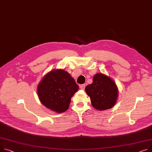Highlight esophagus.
<instances>
[{"mask_svg":"<svg viewBox=\"0 0 152 152\" xmlns=\"http://www.w3.org/2000/svg\"><path fill=\"white\" fill-rule=\"evenodd\" d=\"M79 87H80V89L84 90V89H85V87H86V85H85V84H81V85H80Z\"/></svg>","mask_w":152,"mask_h":152,"instance_id":"1","label":"esophagus"}]
</instances>
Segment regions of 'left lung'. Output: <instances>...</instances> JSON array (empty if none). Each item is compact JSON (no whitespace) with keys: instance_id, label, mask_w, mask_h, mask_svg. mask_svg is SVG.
Segmentation results:
<instances>
[{"instance_id":"obj_1","label":"left lung","mask_w":152,"mask_h":152,"mask_svg":"<svg viewBox=\"0 0 152 152\" xmlns=\"http://www.w3.org/2000/svg\"><path fill=\"white\" fill-rule=\"evenodd\" d=\"M86 92L90 96L92 106L99 110L112 108L116 103L118 88L114 80L102 73L94 76L93 83L86 86Z\"/></svg>"}]
</instances>
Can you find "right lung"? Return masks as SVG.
Returning <instances> with one entry per match:
<instances>
[{"label":"right lung","mask_w":152,"mask_h":152,"mask_svg":"<svg viewBox=\"0 0 152 152\" xmlns=\"http://www.w3.org/2000/svg\"><path fill=\"white\" fill-rule=\"evenodd\" d=\"M79 89L75 79L64 69H54L38 84L37 93L41 103L57 113L66 111L71 98Z\"/></svg>","instance_id":"add662e5"}]
</instances>
